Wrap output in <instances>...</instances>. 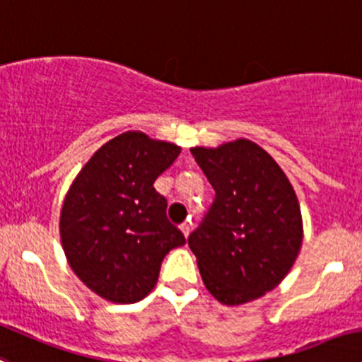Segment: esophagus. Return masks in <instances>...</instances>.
Returning a JSON list of instances; mask_svg holds the SVG:
<instances>
[{"label": "esophagus", "mask_w": 362, "mask_h": 362, "mask_svg": "<svg viewBox=\"0 0 362 362\" xmlns=\"http://www.w3.org/2000/svg\"><path fill=\"white\" fill-rule=\"evenodd\" d=\"M180 230H182V233H184V237H189V233H191V223H189V221L182 223Z\"/></svg>", "instance_id": "esophagus-1"}]
</instances>
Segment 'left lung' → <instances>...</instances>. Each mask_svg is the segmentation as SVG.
Returning a JSON list of instances; mask_svg holds the SVG:
<instances>
[{
    "mask_svg": "<svg viewBox=\"0 0 362 362\" xmlns=\"http://www.w3.org/2000/svg\"><path fill=\"white\" fill-rule=\"evenodd\" d=\"M191 153L216 191L189 235L205 288L226 306L259 299L299 256L304 230L296 191L272 156L249 139Z\"/></svg>",
    "mask_w": 362,
    "mask_h": 362,
    "instance_id": "left-lung-1",
    "label": "left lung"
}]
</instances>
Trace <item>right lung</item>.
Segmentation results:
<instances>
[{"label": "right lung", "mask_w": 362, "mask_h": 362, "mask_svg": "<svg viewBox=\"0 0 362 362\" xmlns=\"http://www.w3.org/2000/svg\"><path fill=\"white\" fill-rule=\"evenodd\" d=\"M175 143L127 131L81 168L59 214V237L74 274L103 299L132 304L159 279L160 263L185 244L153 187L180 153Z\"/></svg>", "instance_id": "add662e5"}]
</instances>
